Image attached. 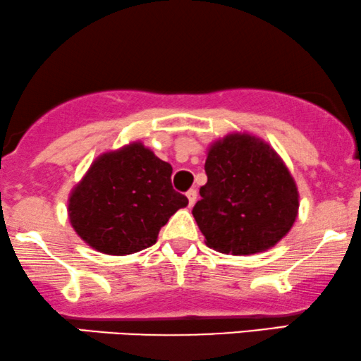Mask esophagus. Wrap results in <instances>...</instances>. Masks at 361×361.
Listing matches in <instances>:
<instances>
[{"instance_id":"esophagus-1","label":"esophagus","mask_w":361,"mask_h":361,"mask_svg":"<svg viewBox=\"0 0 361 361\" xmlns=\"http://www.w3.org/2000/svg\"><path fill=\"white\" fill-rule=\"evenodd\" d=\"M188 199H189V206H194L197 199V190L196 189H189L188 190Z\"/></svg>"}]
</instances>
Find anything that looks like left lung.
Returning <instances> with one entry per match:
<instances>
[{
    "label": "left lung",
    "instance_id": "left-lung-1",
    "mask_svg": "<svg viewBox=\"0 0 361 361\" xmlns=\"http://www.w3.org/2000/svg\"><path fill=\"white\" fill-rule=\"evenodd\" d=\"M207 182L192 216L206 245L253 255L277 245L295 223L299 192L281 155L262 138L230 133L207 150Z\"/></svg>",
    "mask_w": 361,
    "mask_h": 361
}]
</instances>
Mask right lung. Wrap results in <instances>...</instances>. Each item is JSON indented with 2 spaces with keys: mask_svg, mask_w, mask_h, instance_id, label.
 <instances>
[{
  "mask_svg": "<svg viewBox=\"0 0 361 361\" xmlns=\"http://www.w3.org/2000/svg\"><path fill=\"white\" fill-rule=\"evenodd\" d=\"M172 165L142 142L106 152L72 189L67 204L74 231L106 255H130L159 238L169 218L189 204L172 188Z\"/></svg>",
  "mask_w": 361,
  "mask_h": 361,
  "instance_id": "add662e5",
  "label": "right lung"
}]
</instances>
